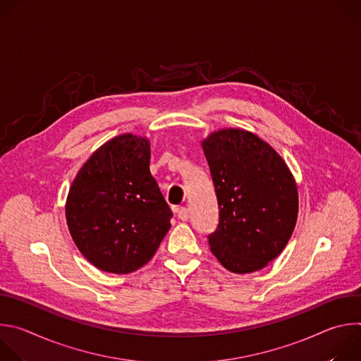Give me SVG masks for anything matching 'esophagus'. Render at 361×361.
Wrapping results in <instances>:
<instances>
[{"mask_svg":"<svg viewBox=\"0 0 361 361\" xmlns=\"http://www.w3.org/2000/svg\"><path fill=\"white\" fill-rule=\"evenodd\" d=\"M177 216H178V219L181 220V221H187L188 220V210L185 209V207H180L178 210H177Z\"/></svg>","mask_w":361,"mask_h":361,"instance_id":"esophagus-1","label":"esophagus"}]
</instances>
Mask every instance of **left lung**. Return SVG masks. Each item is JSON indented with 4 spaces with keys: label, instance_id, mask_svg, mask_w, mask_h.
I'll list each match as a JSON object with an SVG mask.
<instances>
[{
    "label": "left lung",
    "instance_id": "obj_1",
    "mask_svg": "<svg viewBox=\"0 0 361 361\" xmlns=\"http://www.w3.org/2000/svg\"><path fill=\"white\" fill-rule=\"evenodd\" d=\"M220 209L212 252L237 274L264 269L287 245L298 214L295 180L259 135L223 128L201 141Z\"/></svg>",
    "mask_w": 361,
    "mask_h": 361
}]
</instances>
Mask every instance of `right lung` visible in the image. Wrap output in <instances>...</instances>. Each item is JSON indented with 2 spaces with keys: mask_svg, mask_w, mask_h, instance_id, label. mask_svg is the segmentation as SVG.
<instances>
[{
  "mask_svg": "<svg viewBox=\"0 0 361 361\" xmlns=\"http://www.w3.org/2000/svg\"><path fill=\"white\" fill-rule=\"evenodd\" d=\"M149 140L121 134L97 148L77 173L66 202L70 234L98 270L128 274L147 264L173 213L149 173Z\"/></svg>",
  "mask_w": 361,
  "mask_h": 361,
  "instance_id": "right-lung-1",
  "label": "right lung"
}]
</instances>
